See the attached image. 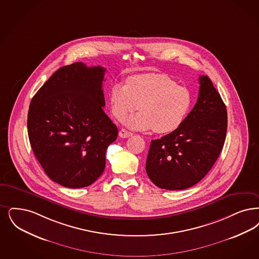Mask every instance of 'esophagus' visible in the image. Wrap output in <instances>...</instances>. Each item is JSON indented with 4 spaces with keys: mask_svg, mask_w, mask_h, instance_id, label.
<instances>
[{
    "mask_svg": "<svg viewBox=\"0 0 259 259\" xmlns=\"http://www.w3.org/2000/svg\"><path fill=\"white\" fill-rule=\"evenodd\" d=\"M132 133L131 132H129V131H127V130H125V129H121L120 131H119V137L120 138H129V137H131L132 136Z\"/></svg>",
    "mask_w": 259,
    "mask_h": 259,
    "instance_id": "34e87169",
    "label": "esophagus"
}]
</instances>
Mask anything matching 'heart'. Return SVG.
<instances>
[{"instance_id": "1", "label": "heart", "mask_w": 259, "mask_h": 259, "mask_svg": "<svg viewBox=\"0 0 259 259\" xmlns=\"http://www.w3.org/2000/svg\"><path fill=\"white\" fill-rule=\"evenodd\" d=\"M192 102L187 88L158 73L130 76L126 83H114L110 90L111 110L115 118L122 120L139 107L141 113L129 117L126 124L136 130L153 128L157 134L176 131L184 121Z\"/></svg>"}]
</instances>
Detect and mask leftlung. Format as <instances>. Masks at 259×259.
<instances>
[{
    "instance_id": "left-lung-1",
    "label": "left lung",
    "mask_w": 259,
    "mask_h": 259,
    "mask_svg": "<svg viewBox=\"0 0 259 259\" xmlns=\"http://www.w3.org/2000/svg\"><path fill=\"white\" fill-rule=\"evenodd\" d=\"M197 101L176 131L152 140L145 169L156 186L184 190L198 183L217 161L226 141L227 107L207 76Z\"/></svg>"
}]
</instances>
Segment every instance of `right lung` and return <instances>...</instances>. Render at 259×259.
I'll list each match as a JSON object with an SVG mask.
<instances>
[{"mask_svg":"<svg viewBox=\"0 0 259 259\" xmlns=\"http://www.w3.org/2000/svg\"><path fill=\"white\" fill-rule=\"evenodd\" d=\"M106 69L74 62L58 69L34 94L28 113L32 151L45 174L67 188L92 185L103 174L117 127L105 114Z\"/></svg>","mask_w":259,"mask_h":259,"instance_id":"right-lung-1","label":"right lung"}]
</instances>
